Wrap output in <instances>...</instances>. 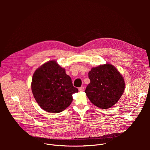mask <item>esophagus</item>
<instances>
[{
    "label": "esophagus",
    "instance_id": "34e87169",
    "mask_svg": "<svg viewBox=\"0 0 150 150\" xmlns=\"http://www.w3.org/2000/svg\"><path fill=\"white\" fill-rule=\"evenodd\" d=\"M78 90L79 91H84V87H81L80 88H78Z\"/></svg>",
    "mask_w": 150,
    "mask_h": 150
}]
</instances>
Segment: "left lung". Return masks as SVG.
Wrapping results in <instances>:
<instances>
[{
    "mask_svg": "<svg viewBox=\"0 0 150 150\" xmlns=\"http://www.w3.org/2000/svg\"><path fill=\"white\" fill-rule=\"evenodd\" d=\"M88 77L90 83L85 93L98 108L109 109L122 97L125 82L120 73L111 64L105 63L91 68Z\"/></svg>",
    "mask_w": 150,
    "mask_h": 150,
    "instance_id": "1",
    "label": "left lung"
}]
</instances>
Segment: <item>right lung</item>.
Listing matches in <instances>:
<instances>
[{
    "instance_id": "obj_1",
    "label": "right lung",
    "mask_w": 150,
    "mask_h": 150,
    "mask_svg": "<svg viewBox=\"0 0 150 150\" xmlns=\"http://www.w3.org/2000/svg\"><path fill=\"white\" fill-rule=\"evenodd\" d=\"M34 97L40 108L51 113L65 110L71 104L72 94L78 92L71 77L56 60L42 64L34 72L31 82Z\"/></svg>"
}]
</instances>
